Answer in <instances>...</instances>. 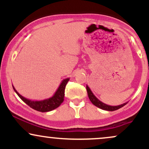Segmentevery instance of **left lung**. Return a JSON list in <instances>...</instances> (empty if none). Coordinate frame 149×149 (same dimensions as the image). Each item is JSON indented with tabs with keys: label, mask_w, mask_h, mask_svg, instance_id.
I'll list each match as a JSON object with an SVG mask.
<instances>
[{
	"label": "left lung",
	"mask_w": 149,
	"mask_h": 149,
	"mask_svg": "<svg viewBox=\"0 0 149 149\" xmlns=\"http://www.w3.org/2000/svg\"><path fill=\"white\" fill-rule=\"evenodd\" d=\"M86 89H87V92H88V97H89V99H90V100L91 101L92 103L95 106H96L97 107L103 109V110L109 111H113L118 110V109H120V108L124 107V106L127 103V102H126V103L120 104V105H118V106L107 105V104H104L102 102H101L100 100H99L98 99H97V97L95 96V95L92 93V92L91 91V90H90V88H89L88 85H86Z\"/></svg>",
	"instance_id": "1"
}]
</instances>
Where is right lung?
Instances as JSON below:
<instances>
[{
  "label": "right lung",
  "mask_w": 149,
  "mask_h": 149,
  "mask_svg": "<svg viewBox=\"0 0 149 149\" xmlns=\"http://www.w3.org/2000/svg\"><path fill=\"white\" fill-rule=\"evenodd\" d=\"M70 78H66V79L63 80L61 81V84L59 85V88L54 94L52 97H49L48 99H45V100H40V101H34L31 100L29 99L25 98L23 96H22L19 92L15 90L14 86L13 85V88L14 89L15 92H16L17 95L19 97V98L25 102L28 106H29L31 108L33 109L34 110H36L40 112H48L50 111L54 110V109H57L61 105V104L64 102V91L66 85L67 83L69 82Z\"/></svg>",
  "instance_id": "add662e5"
}]
</instances>
